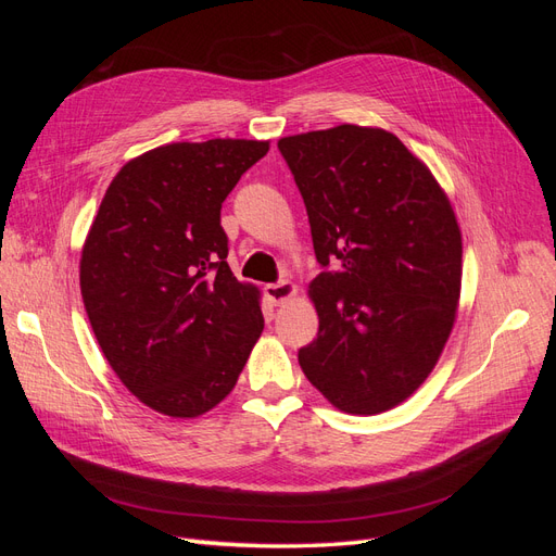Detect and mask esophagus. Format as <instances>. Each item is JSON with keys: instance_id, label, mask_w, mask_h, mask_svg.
I'll return each instance as SVG.
<instances>
[{"instance_id": "1", "label": "esophagus", "mask_w": 556, "mask_h": 556, "mask_svg": "<svg viewBox=\"0 0 556 556\" xmlns=\"http://www.w3.org/2000/svg\"><path fill=\"white\" fill-rule=\"evenodd\" d=\"M264 294H266L268 301H271L274 306H280V304H285V301L292 299L296 294V285L288 282V280L271 282V285H266V288H264Z\"/></svg>"}]
</instances>
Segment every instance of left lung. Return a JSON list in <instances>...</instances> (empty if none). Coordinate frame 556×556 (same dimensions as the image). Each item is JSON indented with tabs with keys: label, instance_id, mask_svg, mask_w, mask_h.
Returning a JSON list of instances; mask_svg holds the SVG:
<instances>
[{
	"label": "left lung",
	"instance_id": "left-lung-1",
	"mask_svg": "<svg viewBox=\"0 0 556 556\" xmlns=\"http://www.w3.org/2000/svg\"><path fill=\"white\" fill-rule=\"evenodd\" d=\"M304 197L319 329L301 371L343 413L406 401L439 362L462 294V229L445 190L392 131L339 125L278 141Z\"/></svg>",
	"mask_w": 556,
	"mask_h": 556
}]
</instances>
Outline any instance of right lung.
<instances>
[{
	"mask_svg": "<svg viewBox=\"0 0 556 556\" xmlns=\"http://www.w3.org/2000/svg\"><path fill=\"white\" fill-rule=\"evenodd\" d=\"M268 141L166 143L111 180L80 252L106 362L148 408L190 419L237 384L264 329L260 290L227 264L220 208Z\"/></svg>",
	"mask_w": 556,
	"mask_h": 556,
	"instance_id": "add662e5",
	"label": "right lung"
}]
</instances>
